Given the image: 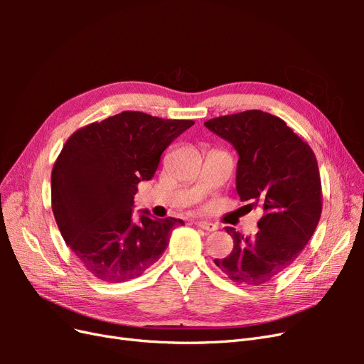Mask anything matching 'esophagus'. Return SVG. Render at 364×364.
<instances>
[{"instance_id":"34e87169","label":"esophagus","mask_w":364,"mask_h":364,"mask_svg":"<svg viewBox=\"0 0 364 364\" xmlns=\"http://www.w3.org/2000/svg\"><path fill=\"white\" fill-rule=\"evenodd\" d=\"M196 225L208 230V232H214V230L218 229V226L215 223H211V222H206V220H199V222H196Z\"/></svg>"}]
</instances>
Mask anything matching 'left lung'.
Here are the masks:
<instances>
[{"label": "left lung", "mask_w": 364, "mask_h": 364, "mask_svg": "<svg viewBox=\"0 0 364 364\" xmlns=\"http://www.w3.org/2000/svg\"><path fill=\"white\" fill-rule=\"evenodd\" d=\"M205 126L238 153L237 193L261 208L255 237L225 228L234 240L229 257L214 259L234 282L266 284L289 269L313 237L322 214V185L311 147L285 124L262 111L208 119Z\"/></svg>", "instance_id": "1"}]
</instances>
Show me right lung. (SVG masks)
Here are the masks:
<instances>
[{"label":"right lung","mask_w":364,"mask_h":364,"mask_svg":"<svg viewBox=\"0 0 364 364\" xmlns=\"http://www.w3.org/2000/svg\"><path fill=\"white\" fill-rule=\"evenodd\" d=\"M193 119H164L124 111L68 138L51 173V206L65 243L82 266L106 282L141 277L168 246L179 218L134 217L141 181Z\"/></svg>","instance_id":"add662e5"}]
</instances>
